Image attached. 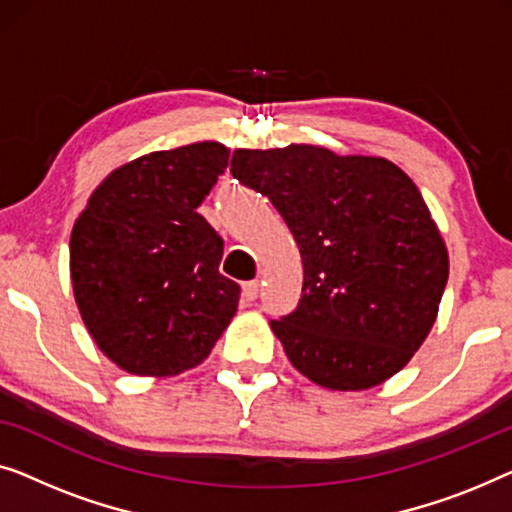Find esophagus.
I'll list each match as a JSON object with an SVG mask.
<instances>
[{
	"mask_svg": "<svg viewBox=\"0 0 512 512\" xmlns=\"http://www.w3.org/2000/svg\"><path fill=\"white\" fill-rule=\"evenodd\" d=\"M259 294V283L257 280H248V283H243V299L248 301V304H253Z\"/></svg>",
	"mask_w": 512,
	"mask_h": 512,
	"instance_id": "obj_1",
	"label": "esophagus"
}]
</instances>
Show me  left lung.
<instances>
[{
	"mask_svg": "<svg viewBox=\"0 0 512 512\" xmlns=\"http://www.w3.org/2000/svg\"><path fill=\"white\" fill-rule=\"evenodd\" d=\"M232 174L271 199L299 246V306L271 320L294 369L343 392L399 373L434 327L450 269L417 185L385 157L306 143L234 150Z\"/></svg>",
	"mask_w": 512,
	"mask_h": 512,
	"instance_id": "8db88e82",
	"label": "left lung"
}]
</instances>
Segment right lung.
I'll return each instance as SVG.
<instances>
[{"instance_id":"obj_1","label":"right lung","mask_w":512,"mask_h":512,"mask_svg":"<svg viewBox=\"0 0 512 512\" xmlns=\"http://www.w3.org/2000/svg\"><path fill=\"white\" fill-rule=\"evenodd\" d=\"M227 160L222 143L201 141L122 164L71 229L78 311L122 371L194 369L234 318L241 287L218 271L222 239L197 213Z\"/></svg>"}]
</instances>
